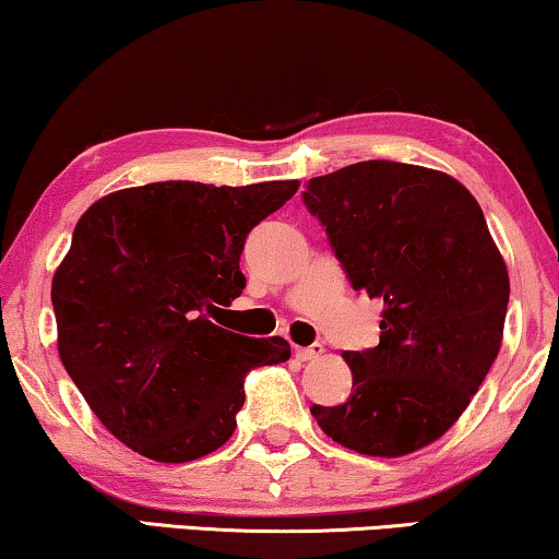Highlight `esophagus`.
I'll return each instance as SVG.
<instances>
[{
    "mask_svg": "<svg viewBox=\"0 0 559 559\" xmlns=\"http://www.w3.org/2000/svg\"><path fill=\"white\" fill-rule=\"evenodd\" d=\"M321 352H324V347H321V344H311V347H296V359H301V361L319 359Z\"/></svg>",
    "mask_w": 559,
    "mask_h": 559,
    "instance_id": "1",
    "label": "esophagus"
}]
</instances>
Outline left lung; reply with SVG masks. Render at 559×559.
I'll use <instances>...</instances> for the list:
<instances>
[{
    "label": "left lung",
    "mask_w": 559,
    "mask_h": 559,
    "mask_svg": "<svg viewBox=\"0 0 559 559\" xmlns=\"http://www.w3.org/2000/svg\"><path fill=\"white\" fill-rule=\"evenodd\" d=\"M355 290L380 298V344L344 352L347 403L311 405L324 433L395 459L433 443L481 388L504 334L509 276L484 212L443 171L369 159L306 182Z\"/></svg>",
    "instance_id": "1"
}]
</instances>
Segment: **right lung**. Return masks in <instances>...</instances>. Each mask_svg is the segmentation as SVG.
<instances>
[{
	"label": "right lung",
	"instance_id": "add662e5",
	"mask_svg": "<svg viewBox=\"0 0 559 559\" xmlns=\"http://www.w3.org/2000/svg\"><path fill=\"white\" fill-rule=\"evenodd\" d=\"M296 179L248 187L154 182L100 198L52 278L58 352L96 418L162 463L217 451L246 403V374L281 365V336L227 332L217 317L246 288L248 233Z\"/></svg>",
	"mask_w": 559,
	"mask_h": 559
}]
</instances>
